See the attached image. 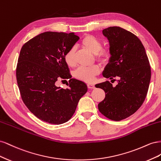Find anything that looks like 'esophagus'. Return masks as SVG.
Returning a JSON list of instances; mask_svg holds the SVG:
<instances>
[{"mask_svg": "<svg viewBox=\"0 0 161 161\" xmlns=\"http://www.w3.org/2000/svg\"><path fill=\"white\" fill-rule=\"evenodd\" d=\"M87 86H88L89 89H95V85L91 84V83H89L87 84Z\"/></svg>", "mask_w": 161, "mask_h": 161, "instance_id": "esophagus-1", "label": "esophagus"}]
</instances>
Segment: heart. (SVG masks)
Segmentation results:
<instances>
[{"mask_svg": "<svg viewBox=\"0 0 161 161\" xmlns=\"http://www.w3.org/2000/svg\"><path fill=\"white\" fill-rule=\"evenodd\" d=\"M81 46L93 54H96L97 60L103 64L108 63L111 58V53L108 49L102 48L101 42L96 37L91 35H86L81 40ZM64 60L68 66L75 67L76 64V48L71 47L67 51L64 56ZM100 72V67L95 65L89 68H80L75 72V77L77 79L91 82L95 79V76Z\"/></svg>", "mask_w": 161, "mask_h": 161, "instance_id": "heart-1", "label": "heart"}]
</instances>
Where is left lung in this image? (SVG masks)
I'll return each mask as SVG.
<instances>
[{
	"instance_id": "8db88e82",
	"label": "left lung",
	"mask_w": 161,
	"mask_h": 161,
	"mask_svg": "<svg viewBox=\"0 0 161 161\" xmlns=\"http://www.w3.org/2000/svg\"><path fill=\"white\" fill-rule=\"evenodd\" d=\"M102 32L109 41L111 53L103 76L118 80L115 86L109 81L95 85L105 92L98 108L106 118L120 121L134 114L142 105L150 81V66L143 44L134 34L116 26Z\"/></svg>"
}]
</instances>
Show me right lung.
<instances>
[{"mask_svg":"<svg viewBox=\"0 0 161 161\" xmlns=\"http://www.w3.org/2000/svg\"><path fill=\"white\" fill-rule=\"evenodd\" d=\"M79 37L74 33L46 31L23 46L16 76L23 103L37 118L59 125L70 119L87 91L84 82L71 79L64 60ZM69 78V88L57 87L58 79Z\"/></svg>","mask_w":161,"mask_h":161,"instance_id":"add662e5","label":"right lung"}]
</instances>
